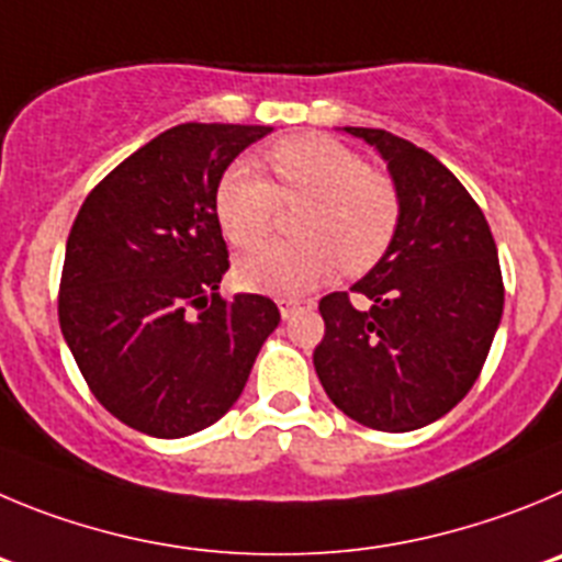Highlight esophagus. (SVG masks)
<instances>
[{
    "label": "esophagus",
    "instance_id": "34e87169",
    "mask_svg": "<svg viewBox=\"0 0 562 562\" xmlns=\"http://www.w3.org/2000/svg\"><path fill=\"white\" fill-rule=\"evenodd\" d=\"M302 305H305V302H302V300H293V296H280V300H277V307H280L282 318H291L293 313L300 311ZM307 305H311V302H307Z\"/></svg>",
    "mask_w": 562,
    "mask_h": 562
}]
</instances>
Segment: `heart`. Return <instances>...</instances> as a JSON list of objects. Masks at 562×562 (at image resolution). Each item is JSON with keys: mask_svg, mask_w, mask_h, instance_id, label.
<instances>
[{"mask_svg": "<svg viewBox=\"0 0 562 562\" xmlns=\"http://www.w3.org/2000/svg\"><path fill=\"white\" fill-rule=\"evenodd\" d=\"M274 184L249 161L224 173L215 195L221 229L240 249L271 235L282 204H305L293 221L300 240L271 244L237 262V282L271 296H300L341 271L372 269L392 244L401 201L392 181L330 136L300 134L269 150Z\"/></svg>", "mask_w": 562, "mask_h": 562, "instance_id": "obj_1", "label": "heart"}]
</instances>
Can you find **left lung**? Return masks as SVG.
Returning a JSON list of instances; mask_svg holds the SVG:
<instances>
[{
	"label": "left lung",
	"mask_w": 562,
	"mask_h": 562,
	"mask_svg": "<svg viewBox=\"0 0 562 562\" xmlns=\"http://www.w3.org/2000/svg\"><path fill=\"white\" fill-rule=\"evenodd\" d=\"M375 148L401 218L386 255L350 291L318 302L325 338L313 367L347 417L414 431L451 412L476 383L502 325L504 282L493 232L457 176L428 150L381 128H341Z\"/></svg>",
	"instance_id": "1"
}]
</instances>
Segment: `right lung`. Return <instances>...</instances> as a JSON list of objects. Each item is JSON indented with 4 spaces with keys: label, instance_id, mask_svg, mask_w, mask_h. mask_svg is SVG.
Masks as SVG:
<instances>
[{
    "label": "right lung",
    "instance_id": "add662e5",
    "mask_svg": "<svg viewBox=\"0 0 562 562\" xmlns=\"http://www.w3.org/2000/svg\"><path fill=\"white\" fill-rule=\"evenodd\" d=\"M266 134L176 125L111 170L69 232L60 333L94 397L148 437H190L224 417L280 325L269 296L218 293L229 251L215 195Z\"/></svg>",
    "mask_w": 562,
    "mask_h": 562
}]
</instances>
